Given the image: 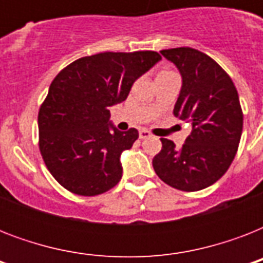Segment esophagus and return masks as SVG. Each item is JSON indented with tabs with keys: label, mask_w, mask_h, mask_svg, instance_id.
<instances>
[{
	"label": "esophagus",
	"mask_w": 263,
	"mask_h": 263,
	"mask_svg": "<svg viewBox=\"0 0 263 263\" xmlns=\"http://www.w3.org/2000/svg\"><path fill=\"white\" fill-rule=\"evenodd\" d=\"M150 136H152V134H150L147 129H140V131H139L140 139H147V138H150Z\"/></svg>",
	"instance_id": "obj_1"
}]
</instances>
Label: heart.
Segmentation results:
<instances>
[{
    "instance_id": "1",
    "label": "heart",
    "mask_w": 263,
    "mask_h": 263,
    "mask_svg": "<svg viewBox=\"0 0 263 263\" xmlns=\"http://www.w3.org/2000/svg\"><path fill=\"white\" fill-rule=\"evenodd\" d=\"M164 73H172V72H161L160 75H164Z\"/></svg>"
}]
</instances>
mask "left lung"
<instances>
[{"label":"left lung","instance_id":"1","mask_svg":"<svg viewBox=\"0 0 263 263\" xmlns=\"http://www.w3.org/2000/svg\"><path fill=\"white\" fill-rule=\"evenodd\" d=\"M180 71L183 86L173 115L191 123L192 131L180 148L162 138L153 168L164 183L180 191H199L221 179L236 156L243 111L229 75L192 47L161 50Z\"/></svg>","mask_w":263,"mask_h":263}]
</instances>
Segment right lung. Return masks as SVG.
<instances>
[{"instance_id":"obj_1","label":"right lung","mask_w":263,"mask_h":263,"mask_svg":"<svg viewBox=\"0 0 263 263\" xmlns=\"http://www.w3.org/2000/svg\"><path fill=\"white\" fill-rule=\"evenodd\" d=\"M161 60L157 51H105L76 60L51 82L38 113L39 150L49 172L68 191L95 196L123 176L120 157L138 129L119 131L109 107Z\"/></svg>"}]
</instances>
